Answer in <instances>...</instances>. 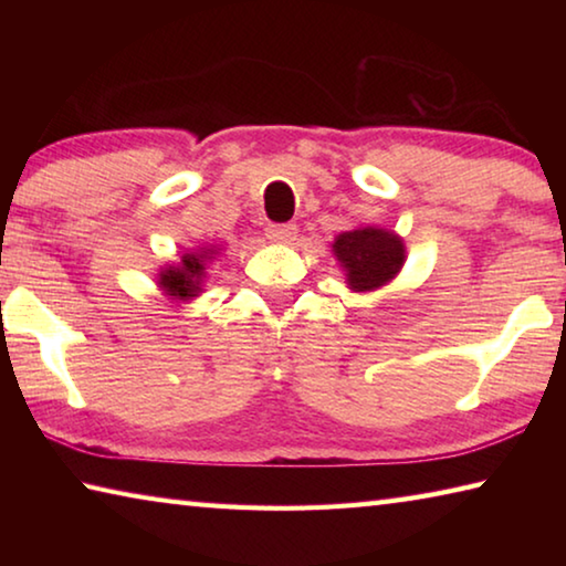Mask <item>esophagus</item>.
<instances>
[{
	"instance_id": "obj_1",
	"label": "esophagus",
	"mask_w": 566,
	"mask_h": 566,
	"mask_svg": "<svg viewBox=\"0 0 566 566\" xmlns=\"http://www.w3.org/2000/svg\"><path fill=\"white\" fill-rule=\"evenodd\" d=\"M266 237L274 244H292L296 239V224H270L266 227Z\"/></svg>"
}]
</instances>
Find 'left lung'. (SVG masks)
<instances>
[{"label": "left lung", "mask_w": 566, "mask_h": 566, "mask_svg": "<svg viewBox=\"0 0 566 566\" xmlns=\"http://www.w3.org/2000/svg\"><path fill=\"white\" fill-rule=\"evenodd\" d=\"M332 254L349 290L361 294L387 286L407 262L405 239L375 224H359L334 237Z\"/></svg>", "instance_id": "1"}]
</instances>
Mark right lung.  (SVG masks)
<instances>
[{
    "mask_svg": "<svg viewBox=\"0 0 566 566\" xmlns=\"http://www.w3.org/2000/svg\"><path fill=\"white\" fill-rule=\"evenodd\" d=\"M219 252H222V244H199L195 249H187L177 262L159 266V292L177 304H189L191 300H197L205 292L207 266L217 260Z\"/></svg>",
    "mask_w": 566,
    "mask_h": 566,
    "instance_id": "1",
    "label": "right lung"
}]
</instances>
